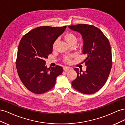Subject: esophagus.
Listing matches in <instances>:
<instances>
[{"label": "esophagus", "mask_w": 125, "mask_h": 125, "mask_svg": "<svg viewBox=\"0 0 125 125\" xmlns=\"http://www.w3.org/2000/svg\"><path fill=\"white\" fill-rule=\"evenodd\" d=\"M63 70L65 71H68V70H69L70 69H71V68H70L69 67L65 66V67H64L63 68Z\"/></svg>", "instance_id": "1"}]
</instances>
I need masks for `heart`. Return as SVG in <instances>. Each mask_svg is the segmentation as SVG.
<instances>
[{
  "mask_svg": "<svg viewBox=\"0 0 125 125\" xmlns=\"http://www.w3.org/2000/svg\"><path fill=\"white\" fill-rule=\"evenodd\" d=\"M64 39L67 42L69 45V46L71 45H75L77 43L78 38L77 36L73 33H67L64 35ZM58 40H55L52 45V48L53 50H55L57 44ZM64 61L66 62L69 63L71 62V56H66L64 57Z\"/></svg>",
  "mask_w": 125,
  "mask_h": 125,
  "instance_id": "obj_1",
  "label": "heart"
}]
</instances>
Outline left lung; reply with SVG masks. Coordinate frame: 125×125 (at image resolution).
Segmentation results:
<instances>
[{
    "label": "left lung",
    "instance_id": "8db88e82",
    "mask_svg": "<svg viewBox=\"0 0 125 125\" xmlns=\"http://www.w3.org/2000/svg\"><path fill=\"white\" fill-rule=\"evenodd\" d=\"M69 28L82 35V52L86 56V71L82 73V69L75 68L77 77L72 81V86L81 93L93 94L104 86L110 73L112 66L110 44L101 30L94 25L79 24Z\"/></svg>",
    "mask_w": 125,
    "mask_h": 125
}]
</instances>
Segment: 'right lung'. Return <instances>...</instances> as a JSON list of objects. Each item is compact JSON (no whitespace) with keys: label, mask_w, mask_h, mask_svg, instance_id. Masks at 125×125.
Masks as SVG:
<instances>
[{"label":"right lung","mask_w":125,"mask_h":125,"mask_svg":"<svg viewBox=\"0 0 125 125\" xmlns=\"http://www.w3.org/2000/svg\"><path fill=\"white\" fill-rule=\"evenodd\" d=\"M66 28L42 26L31 30L20 42L16 59L19 76L24 85L35 94L47 92L55 86L61 66L48 68L45 59L51 54L52 45Z\"/></svg>","instance_id":"right-lung-1"}]
</instances>
